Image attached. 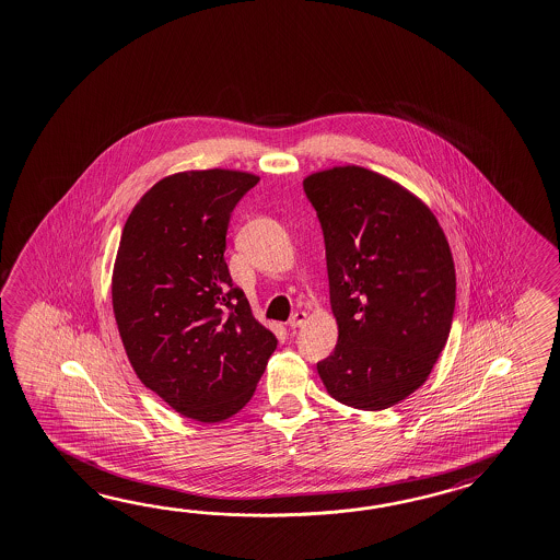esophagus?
I'll return each instance as SVG.
<instances>
[{"instance_id": "34e87169", "label": "esophagus", "mask_w": 560, "mask_h": 560, "mask_svg": "<svg viewBox=\"0 0 560 560\" xmlns=\"http://www.w3.org/2000/svg\"><path fill=\"white\" fill-rule=\"evenodd\" d=\"M306 325V313H294L288 320V328H300V326Z\"/></svg>"}]
</instances>
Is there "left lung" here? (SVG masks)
Wrapping results in <instances>:
<instances>
[{"label": "left lung", "instance_id": "1", "mask_svg": "<svg viewBox=\"0 0 560 560\" xmlns=\"http://www.w3.org/2000/svg\"><path fill=\"white\" fill-rule=\"evenodd\" d=\"M302 187L325 235L338 325L318 375L340 404L385 409L425 383L450 337V244L428 206L373 171L335 167Z\"/></svg>", "mask_w": 560, "mask_h": 560}]
</instances>
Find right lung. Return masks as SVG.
Masks as SVG:
<instances>
[{"mask_svg": "<svg viewBox=\"0 0 560 560\" xmlns=\"http://www.w3.org/2000/svg\"><path fill=\"white\" fill-rule=\"evenodd\" d=\"M260 182L187 171L130 211L113 272V308L130 364L177 413L215 423L252 399L278 340L252 316L223 258L232 211Z\"/></svg>", "mask_w": 560, "mask_h": 560, "instance_id": "1", "label": "right lung"}]
</instances>
